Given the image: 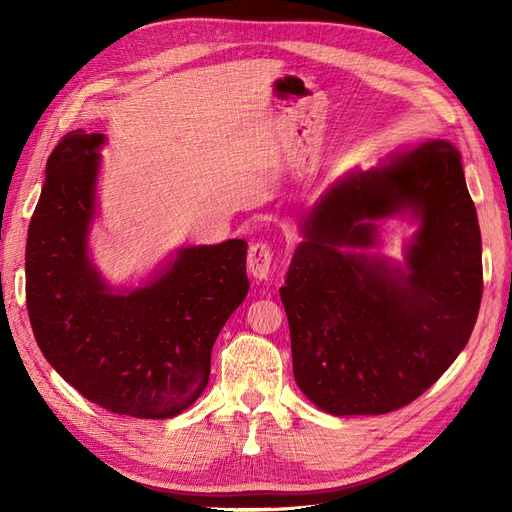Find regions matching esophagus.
<instances>
[{"instance_id": "1", "label": "esophagus", "mask_w": 512, "mask_h": 512, "mask_svg": "<svg viewBox=\"0 0 512 512\" xmlns=\"http://www.w3.org/2000/svg\"><path fill=\"white\" fill-rule=\"evenodd\" d=\"M273 267V250L269 243H252L250 254H247V271L254 277V280L262 282L267 280Z\"/></svg>"}]
</instances>
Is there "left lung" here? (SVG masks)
<instances>
[{"label":"left lung","mask_w":512,"mask_h":512,"mask_svg":"<svg viewBox=\"0 0 512 512\" xmlns=\"http://www.w3.org/2000/svg\"><path fill=\"white\" fill-rule=\"evenodd\" d=\"M389 217L417 222L401 263L370 252ZM301 232L280 288L299 389L333 416L408 406L466 348L483 297L461 153L427 141L352 168L307 211Z\"/></svg>","instance_id":"1"}]
</instances>
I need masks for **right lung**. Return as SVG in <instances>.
I'll use <instances>...</instances> for the list:
<instances>
[{
    "label": "right lung",
    "instance_id": "1",
    "mask_svg": "<svg viewBox=\"0 0 512 512\" xmlns=\"http://www.w3.org/2000/svg\"><path fill=\"white\" fill-rule=\"evenodd\" d=\"M104 143L72 130L46 162L27 232V312L44 359L83 397L170 418L205 391L215 339L250 290L247 243L179 247L141 286L113 288L89 254Z\"/></svg>",
    "mask_w": 512,
    "mask_h": 512
}]
</instances>
